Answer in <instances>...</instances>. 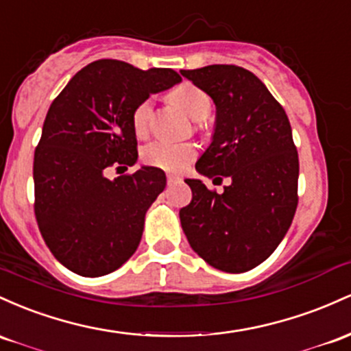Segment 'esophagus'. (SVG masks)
I'll return each instance as SVG.
<instances>
[{
	"instance_id": "esophagus-1",
	"label": "esophagus",
	"mask_w": 351,
	"mask_h": 351,
	"mask_svg": "<svg viewBox=\"0 0 351 351\" xmlns=\"http://www.w3.org/2000/svg\"><path fill=\"white\" fill-rule=\"evenodd\" d=\"M180 180H182V177L176 174H167V184H176V182H180Z\"/></svg>"
}]
</instances>
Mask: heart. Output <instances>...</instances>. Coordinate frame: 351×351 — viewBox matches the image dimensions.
<instances>
[{
	"instance_id": "obj_1",
	"label": "heart",
	"mask_w": 351,
	"mask_h": 351,
	"mask_svg": "<svg viewBox=\"0 0 351 351\" xmlns=\"http://www.w3.org/2000/svg\"><path fill=\"white\" fill-rule=\"evenodd\" d=\"M169 99L179 106L191 119L206 121L212 112V101L206 90H202L191 82L177 86L169 94ZM152 101L144 99L136 106L132 112V128L137 136L147 134L151 123ZM195 157V147L189 143H165L156 141L143 151V159L149 165L164 169V171H182Z\"/></svg>"
}]
</instances>
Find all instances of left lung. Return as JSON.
I'll list each match as a JSON object with an SVG mask.
<instances>
[{"instance_id":"8db88e82","label":"left lung","mask_w":351,"mask_h":351,"mask_svg":"<svg viewBox=\"0 0 351 351\" xmlns=\"http://www.w3.org/2000/svg\"><path fill=\"white\" fill-rule=\"evenodd\" d=\"M215 104L214 134L195 171L222 194L186 179L192 200L180 208L191 247L214 269L240 274L270 257L297 210L298 154L289 117L250 71L212 64L180 71Z\"/></svg>"}]
</instances>
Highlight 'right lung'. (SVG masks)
<instances>
[{
  "label": "right lung",
  "instance_id": "add662e5",
  "mask_svg": "<svg viewBox=\"0 0 351 351\" xmlns=\"http://www.w3.org/2000/svg\"><path fill=\"white\" fill-rule=\"evenodd\" d=\"M180 81L169 68L99 59L49 106L34 151V214L46 245L74 274H111L139 247L145 212L167 182L164 171L143 165L114 180L104 172L137 162L134 109Z\"/></svg>",
  "mask_w": 351,
  "mask_h": 351
}]
</instances>
